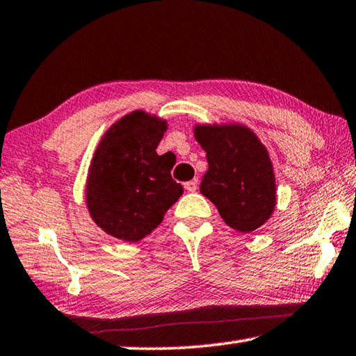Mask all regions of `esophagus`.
Masks as SVG:
<instances>
[{"label":"esophagus","mask_w":356,"mask_h":356,"mask_svg":"<svg viewBox=\"0 0 356 356\" xmlns=\"http://www.w3.org/2000/svg\"><path fill=\"white\" fill-rule=\"evenodd\" d=\"M184 186H185L186 191H191V193L196 191V190H197V180H196V179L188 180V182L184 184Z\"/></svg>","instance_id":"esophagus-1"}]
</instances>
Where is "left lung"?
Returning a JSON list of instances; mask_svg holds the SVG:
<instances>
[{
    "label": "left lung",
    "instance_id": "obj_1",
    "mask_svg": "<svg viewBox=\"0 0 356 356\" xmlns=\"http://www.w3.org/2000/svg\"><path fill=\"white\" fill-rule=\"evenodd\" d=\"M195 138L209 163L202 195L236 231L261 227L275 210L276 185L267 149L254 131L240 124L196 125Z\"/></svg>",
    "mask_w": 356,
    "mask_h": 356
}]
</instances>
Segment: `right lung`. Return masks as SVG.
<instances>
[{"mask_svg": "<svg viewBox=\"0 0 356 356\" xmlns=\"http://www.w3.org/2000/svg\"><path fill=\"white\" fill-rule=\"evenodd\" d=\"M166 120L131 111L113 124L89 166L86 204L95 225L124 242H138L163 221L184 188L171 160L155 152Z\"/></svg>", "mask_w": 356, "mask_h": 356, "instance_id": "right-lung-1", "label": "right lung"}]
</instances>
